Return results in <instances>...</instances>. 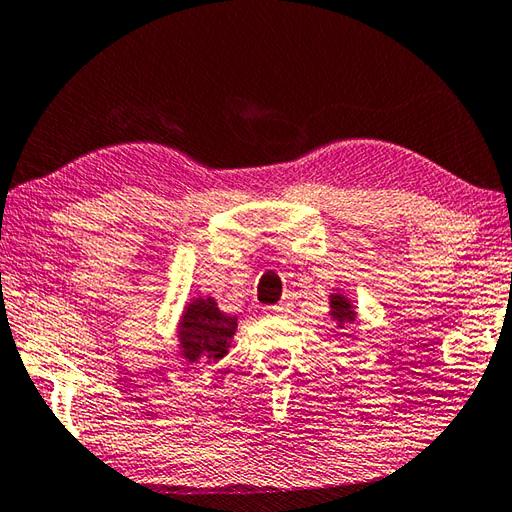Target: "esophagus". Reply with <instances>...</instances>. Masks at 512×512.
<instances>
[{
    "mask_svg": "<svg viewBox=\"0 0 512 512\" xmlns=\"http://www.w3.org/2000/svg\"><path fill=\"white\" fill-rule=\"evenodd\" d=\"M293 311V302H288V300H284V302H280V304H275V306H268L266 309V315H286V313H291Z\"/></svg>",
    "mask_w": 512,
    "mask_h": 512,
    "instance_id": "1",
    "label": "esophagus"
}]
</instances>
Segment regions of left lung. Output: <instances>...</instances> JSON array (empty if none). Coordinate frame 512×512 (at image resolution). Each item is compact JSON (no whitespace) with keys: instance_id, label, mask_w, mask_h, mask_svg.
<instances>
[{"instance_id":"1","label":"left lung","mask_w":512,"mask_h":512,"mask_svg":"<svg viewBox=\"0 0 512 512\" xmlns=\"http://www.w3.org/2000/svg\"><path fill=\"white\" fill-rule=\"evenodd\" d=\"M329 306H331V311H329V315H331V320L338 324L340 329H345L347 324H351V322H356V306L351 304V300L347 295H342V293H331L329 295Z\"/></svg>"}]
</instances>
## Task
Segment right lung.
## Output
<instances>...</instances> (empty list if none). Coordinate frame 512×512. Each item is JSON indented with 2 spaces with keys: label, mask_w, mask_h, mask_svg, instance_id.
Segmentation results:
<instances>
[{
  "label": "right lung",
  "mask_w": 512,
  "mask_h": 512,
  "mask_svg": "<svg viewBox=\"0 0 512 512\" xmlns=\"http://www.w3.org/2000/svg\"><path fill=\"white\" fill-rule=\"evenodd\" d=\"M235 333L237 318L221 311L215 297H194L185 304L179 327H176L181 358L190 365L219 362L228 353Z\"/></svg>",
  "instance_id": "add662e5"
}]
</instances>
